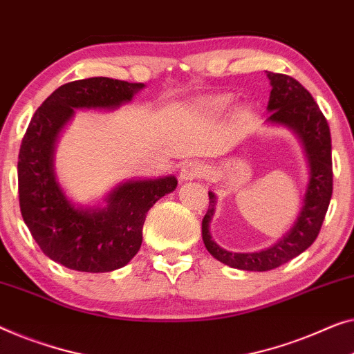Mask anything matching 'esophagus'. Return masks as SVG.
<instances>
[{"mask_svg":"<svg viewBox=\"0 0 354 354\" xmlns=\"http://www.w3.org/2000/svg\"><path fill=\"white\" fill-rule=\"evenodd\" d=\"M180 180L182 182H189V180H194V178H199L204 176V165L201 161H189L185 162V165L182 166L180 169Z\"/></svg>","mask_w":354,"mask_h":354,"instance_id":"obj_1","label":"esophagus"}]
</instances>
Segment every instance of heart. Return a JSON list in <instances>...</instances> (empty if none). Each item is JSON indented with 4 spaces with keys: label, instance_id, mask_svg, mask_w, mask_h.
Here are the masks:
<instances>
[{
    "label": "heart",
    "instance_id": "heart-1",
    "mask_svg": "<svg viewBox=\"0 0 354 354\" xmlns=\"http://www.w3.org/2000/svg\"><path fill=\"white\" fill-rule=\"evenodd\" d=\"M230 104H232V95L223 94V95H215V97H212V99H209L206 102V106H207V110L215 111V113H220V111L228 109Z\"/></svg>",
    "mask_w": 354,
    "mask_h": 354
}]
</instances>
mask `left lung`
<instances>
[{"label":"left lung","mask_w":354,"mask_h":354,"mask_svg":"<svg viewBox=\"0 0 354 354\" xmlns=\"http://www.w3.org/2000/svg\"><path fill=\"white\" fill-rule=\"evenodd\" d=\"M266 76L271 84L266 106L270 116L266 118V124L281 126L294 132L308 165V183L300 212L289 232L278 243L255 252H232L220 248L212 239L209 228L217 206V196L209 192V209L203 218L204 245L218 262L245 271L278 268L308 249L319 233L332 196V143L324 115L299 81L271 71H266Z\"/></svg>","instance_id":"left-lung-1"}]
</instances>
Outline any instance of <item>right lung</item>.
<instances>
[{"instance_id": "1", "label": "right lung", "mask_w": 354, "mask_h": 354, "mask_svg": "<svg viewBox=\"0 0 354 354\" xmlns=\"http://www.w3.org/2000/svg\"><path fill=\"white\" fill-rule=\"evenodd\" d=\"M143 88L104 76L64 84L35 111L25 132L17 162L20 212L41 250L66 268L106 273L129 263L142 245L147 212L177 187L174 176L131 178L111 188L104 204L83 206L57 178L55 147L75 110L113 111Z\"/></svg>"}]
</instances>
